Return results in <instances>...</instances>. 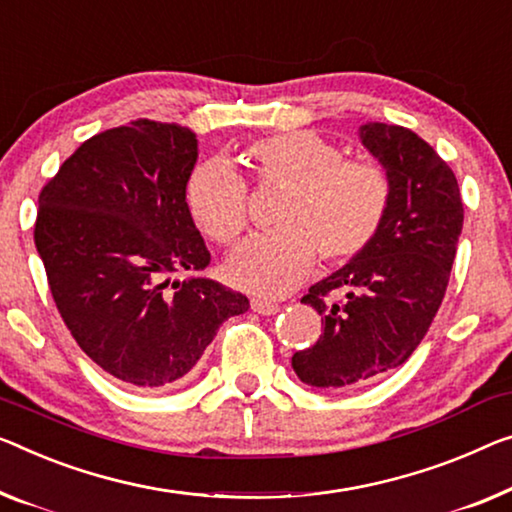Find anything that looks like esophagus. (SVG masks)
<instances>
[{"label": "esophagus", "mask_w": 512, "mask_h": 512, "mask_svg": "<svg viewBox=\"0 0 512 512\" xmlns=\"http://www.w3.org/2000/svg\"><path fill=\"white\" fill-rule=\"evenodd\" d=\"M250 308H253L257 315H276L278 303H273L269 299H253L250 301Z\"/></svg>", "instance_id": "34e87169"}]
</instances>
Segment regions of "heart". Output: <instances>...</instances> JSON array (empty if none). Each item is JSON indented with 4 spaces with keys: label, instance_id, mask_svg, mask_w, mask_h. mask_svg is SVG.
Instances as JSON below:
<instances>
[{
    "label": "heart",
    "instance_id": "obj_1",
    "mask_svg": "<svg viewBox=\"0 0 512 512\" xmlns=\"http://www.w3.org/2000/svg\"><path fill=\"white\" fill-rule=\"evenodd\" d=\"M259 183H282L276 225L250 236L225 264L234 287L262 296L285 294L308 276L317 253L331 266L354 262L384 227L393 183L372 160L345 158L317 131L262 137L246 151ZM186 209L197 230L220 246L234 243L248 225V188L230 163L204 160L188 174Z\"/></svg>",
    "mask_w": 512,
    "mask_h": 512
}]
</instances>
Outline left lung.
I'll use <instances>...</instances> for the list:
<instances>
[{
	"instance_id": "8db88e82",
	"label": "left lung",
	"mask_w": 512,
	"mask_h": 512,
	"mask_svg": "<svg viewBox=\"0 0 512 512\" xmlns=\"http://www.w3.org/2000/svg\"><path fill=\"white\" fill-rule=\"evenodd\" d=\"M358 135L391 177L393 200L375 243L301 299L322 315V335L292 368L329 391L361 386L414 354L444 301L464 220L453 170L414 131L370 121Z\"/></svg>"
}]
</instances>
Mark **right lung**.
Returning a JSON list of instances; mask_svg holds the SVG:
<instances>
[{"label": "right lung", "instance_id": "obj_1", "mask_svg": "<svg viewBox=\"0 0 512 512\" xmlns=\"http://www.w3.org/2000/svg\"><path fill=\"white\" fill-rule=\"evenodd\" d=\"M197 163L186 126L137 119L82 142L38 195L34 243L52 299L91 361L128 386L186 377L248 299L211 278L183 200Z\"/></svg>", "mask_w": 512, "mask_h": 512}]
</instances>
